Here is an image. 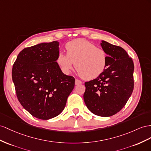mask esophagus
Listing matches in <instances>:
<instances>
[{
  "label": "esophagus",
  "instance_id": "esophagus-1",
  "mask_svg": "<svg viewBox=\"0 0 151 151\" xmlns=\"http://www.w3.org/2000/svg\"><path fill=\"white\" fill-rule=\"evenodd\" d=\"M82 82H81L80 80H78V79H76V80H75V85H76V86H78V85L82 84Z\"/></svg>",
  "mask_w": 151,
  "mask_h": 151
}]
</instances>
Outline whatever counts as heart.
I'll return each instance as SVG.
<instances>
[{
  "instance_id": "heart-1",
  "label": "heart",
  "mask_w": 151,
  "mask_h": 151,
  "mask_svg": "<svg viewBox=\"0 0 151 151\" xmlns=\"http://www.w3.org/2000/svg\"><path fill=\"white\" fill-rule=\"evenodd\" d=\"M67 54L60 52L57 63L65 75L70 73L75 66L78 73L86 80L97 78L105 70L108 55L105 50L83 39L71 41L65 46Z\"/></svg>"
}]
</instances>
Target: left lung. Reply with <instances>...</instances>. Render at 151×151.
Instances as JSON below:
<instances>
[{
  "label": "left lung",
  "instance_id": "left-lung-1",
  "mask_svg": "<svg viewBox=\"0 0 151 151\" xmlns=\"http://www.w3.org/2000/svg\"><path fill=\"white\" fill-rule=\"evenodd\" d=\"M108 55L107 67L96 79L85 83L84 102L92 113L110 117L125 106L134 87V64L122 48L105 41L100 43Z\"/></svg>",
  "mask_w": 151,
  "mask_h": 151
}]
</instances>
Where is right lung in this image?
Returning <instances> with one entry per match:
<instances>
[{
    "label": "right lung",
    "instance_id": "add662e5",
    "mask_svg": "<svg viewBox=\"0 0 151 151\" xmlns=\"http://www.w3.org/2000/svg\"><path fill=\"white\" fill-rule=\"evenodd\" d=\"M59 42H42L24 48L12 69V79L21 105L34 117L48 120L59 115L75 87V78L57 63Z\"/></svg>",
    "mask_w": 151,
    "mask_h": 151
}]
</instances>
